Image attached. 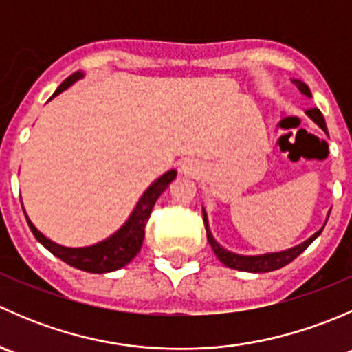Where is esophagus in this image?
<instances>
[{
	"label": "esophagus",
	"instance_id": "34e87169",
	"mask_svg": "<svg viewBox=\"0 0 352 352\" xmlns=\"http://www.w3.org/2000/svg\"><path fill=\"white\" fill-rule=\"evenodd\" d=\"M182 170H184V172H190V170H192V165H187V163H186V165L182 166Z\"/></svg>",
	"mask_w": 352,
	"mask_h": 352
}]
</instances>
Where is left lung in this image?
<instances>
[{"label": "left lung", "instance_id": "obj_1", "mask_svg": "<svg viewBox=\"0 0 352 352\" xmlns=\"http://www.w3.org/2000/svg\"><path fill=\"white\" fill-rule=\"evenodd\" d=\"M294 85L298 87V90L301 91V94L305 95V97H311V91L310 88L307 87V85L303 83L301 80H291ZM308 117H310L311 120H314L315 124H317L318 127H320L322 131H324L325 134L327 133V126H325V119L324 116H322V112L318 109H310L307 110ZM330 214V212H329ZM202 218H204V226H206V235H208V242L211 245V248L214 250L216 257L219 258V261L223 262V264L226 265V267L230 269H236V271H245V272H271V271H276V269H281L285 267V265L289 264V262H293L294 258L298 257L300 254H303L305 250H307L308 247H310V243L314 242L317 236H320L322 230H324L325 226V221L324 226H322L318 232H315L314 235L310 236L308 240H305V242H301L300 245H294V247L291 248H286V250H281V252H269V254H261V255H242V254H235V252H230L226 250L225 247H221L218 242L214 240V236H212L211 230H209V223H208V214H206V209L202 208Z\"/></svg>", "mask_w": 352, "mask_h": 352}]
</instances>
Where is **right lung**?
Returning <instances> with one entry per match:
<instances>
[{
    "mask_svg": "<svg viewBox=\"0 0 352 352\" xmlns=\"http://www.w3.org/2000/svg\"><path fill=\"white\" fill-rule=\"evenodd\" d=\"M81 78H83V73H81V71H76L74 74H71L69 78H66V80L59 85L58 90L54 91V95H52L49 100L58 97L59 94L67 90L74 81L81 80ZM175 177L177 170H168V172L163 173L162 177H158V179L144 190L143 196L140 197V201L136 202V206H134L133 212H131L129 218L126 219V223H124L116 233H112L109 239L102 240V242L98 243L88 245V247H65V245L52 242V240H49L47 236L42 235V233L35 228L34 223L28 219L27 212H25L23 209L25 218H27L28 226H30L32 233H34V236L37 239V242L44 245L52 255L61 258L63 262L69 264L71 267L80 269V271L94 272V274H105V272H112L124 267V265H127L134 257H136L138 252L141 250V245H143L144 226H146L148 219H150L151 209H153L158 197L162 196L163 190L170 186V182H172Z\"/></svg>",
    "mask_w": 352,
    "mask_h": 352,
    "instance_id": "1",
    "label": "right lung"
}]
</instances>
